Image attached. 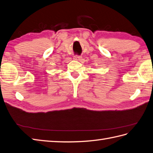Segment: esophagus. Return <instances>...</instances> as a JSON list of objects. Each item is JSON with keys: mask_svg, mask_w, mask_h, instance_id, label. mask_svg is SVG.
<instances>
[{"mask_svg": "<svg viewBox=\"0 0 153 153\" xmlns=\"http://www.w3.org/2000/svg\"><path fill=\"white\" fill-rule=\"evenodd\" d=\"M81 58L82 57L80 56H79V55H74L73 56V59H75V60H80Z\"/></svg>", "mask_w": 153, "mask_h": 153, "instance_id": "34e87169", "label": "esophagus"}]
</instances>
